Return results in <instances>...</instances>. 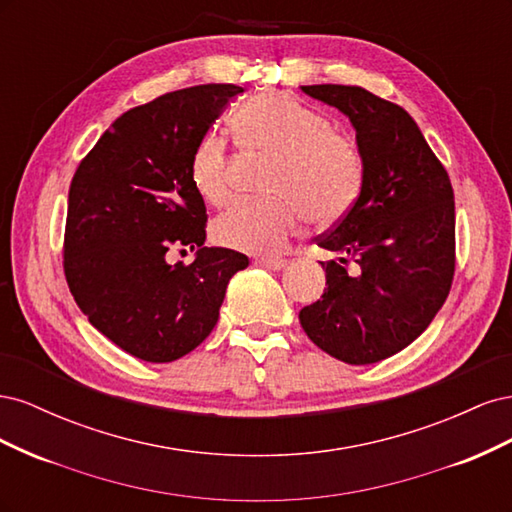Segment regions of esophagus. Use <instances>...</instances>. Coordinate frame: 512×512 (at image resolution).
Wrapping results in <instances>:
<instances>
[{
	"label": "esophagus",
	"instance_id": "1",
	"mask_svg": "<svg viewBox=\"0 0 512 512\" xmlns=\"http://www.w3.org/2000/svg\"><path fill=\"white\" fill-rule=\"evenodd\" d=\"M262 267H267L271 271H282L286 267V260L284 258H260L258 260Z\"/></svg>",
	"mask_w": 512,
	"mask_h": 512
}]
</instances>
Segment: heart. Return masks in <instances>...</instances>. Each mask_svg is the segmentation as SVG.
Listing matches in <instances>:
<instances>
[{
	"instance_id": "b5f03b06",
	"label": "heart",
	"mask_w": 512,
	"mask_h": 512,
	"mask_svg": "<svg viewBox=\"0 0 512 512\" xmlns=\"http://www.w3.org/2000/svg\"><path fill=\"white\" fill-rule=\"evenodd\" d=\"M232 130L245 151L265 153L275 164L260 200H239L213 224V239L230 250L271 254L307 215L327 226L352 209L365 181L359 143L329 128L322 113L288 94L258 96L232 119ZM190 179L209 205H224L232 194V168L226 143L205 136L192 153Z\"/></svg>"
}]
</instances>
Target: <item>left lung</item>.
Listing matches in <instances>:
<instances>
[{"instance_id":"left-lung-1","label":"left lung","mask_w":512,"mask_h":512,"mask_svg":"<svg viewBox=\"0 0 512 512\" xmlns=\"http://www.w3.org/2000/svg\"><path fill=\"white\" fill-rule=\"evenodd\" d=\"M342 111L365 160L352 209L316 243L352 256L322 262L327 288L299 312L312 342L350 365L410 346L444 305L455 275V196L436 153L404 108L363 87L303 85Z\"/></svg>"}]
</instances>
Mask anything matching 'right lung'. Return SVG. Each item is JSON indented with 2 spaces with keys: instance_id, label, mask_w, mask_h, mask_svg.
<instances>
[{
  "instance_id": "add662e5",
  "label": "right lung",
  "mask_w": 512,
  "mask_h": 512,
  "mask_svg": "<svg viewBox=\"0 0 512 512\" xmlns=\"http://www.w3.org/2000/svg\"><path fill=\"white\" fill-rule=\"evenodd\" d=\"M237 85H196L130 108L76 168L64 271L89 322L141 361L170 363L207 339L245 254L205 247L207 209L190 160ZM198 246L168 266L170 246Z\"/></svg>"
}]
</instances>
